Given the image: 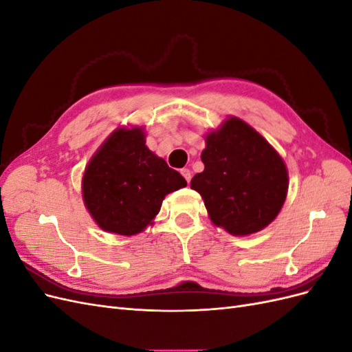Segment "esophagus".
<instances>
[{
	"label": "esophagus",
	"instance_id": "1",
	"mask_svg": "<svg viewBox=\"0 0 352 352\" xmlns=\"http://www.w3.org/2000/svg\"><path fill=\"white\" fill-rule=\"evenodd\" d=\"M180 173H182V176L185 177V180H186V182L189 184L190 175H192V173H190V170H189V168H182V170H180Z\"/></svg>",
	"mask_w": 352,
	"mask_h": 352
}]
</instances>
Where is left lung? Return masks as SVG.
<instances>
[{"label":"left lung","instance_id":"left-lung-1","mask_svg":"<svg viewBox=\"0 0 352 352\" xmlns=\"http://www.w3.org/2000/svg\"><path fill=\"white\" fill-rule=\"evenodd\" d=\"M204 170L190 188L204 199L211 223L233 236H248L278 217L289 186L280 154L239 117L229 116L206 135Z\"/></svg>","mask_w":352,"mask_h":352}]
</instances>
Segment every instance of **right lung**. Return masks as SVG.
I'll use <instances>...</instances> for the list:
<instances>
[{"instance_id": "add662e5", "label": "right lung", "mask_w": 352, "mask_h": 352, "mask_svg": "<svg viewBox=\"0 0 352 352\" xmlns=\"http://www.w3.org/2000/svg\"><path fill=\"white\" fill-rule=\"evenodd\" d=\"M142 126H120L85 167L83 204L98 228L133 236L154 225L167 194L186 180L145 145Z\"/></svg>"}]
</instances>
